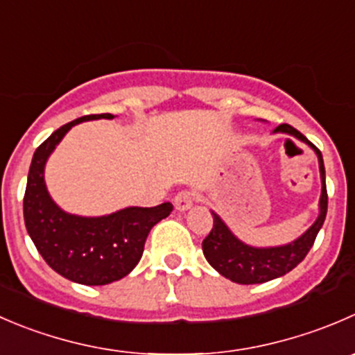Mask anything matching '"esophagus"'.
I'll list each match as a JSON object with an SVG mask.
<instances>
[{"instance_id":"obj_1","label":"esophagus","mask_w":355,"mask_h":355,"mask_svg":"<svg viewBox=\"0 0 355 355\" xmlns=\"http://www.w3.org/2000/svg\"><path fill=\"white\" fill-rule=\"evenodd\" d=\"M173 205H175V209H178V211H185V209H189L192 205H194V192L180 191L173 198Z\"/></svg>"}]
</instances>
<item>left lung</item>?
Segmentation results:
<instances>
[{
  "label": "left lung",
  "instance_id": "1",
  "mask_svg": "<svg viewBox=\"0 0 355 355\" xmlns=\"http://www.w3.org/2000/svg\"><path fill=\"white\" fill-rule=\"evenodd\" d=\"M274 132L286 133L297 137L302 142L309 144L315 150L319 159V171H321V199H319V216L307 232L302 234L297 241L284 246L274 248H253L237 239L229 227L222 222L215 211L213 215V229L202 241V253L206 260L216 272L237 284H260L272 281L276 277L284 276L293 270L311 251L318 232L324 223L326 211H328V192H326V171L322 163V154L312 142H309L298 130L290 125H279Z\"/></svg>",
  "mask_w": 355,
  "mask_h": 355
}]
</instances>
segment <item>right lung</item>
Wrapping results in <instances>:
<instances>
[{
  "mask_svg": "<svg viewBox=\"0 0 355 355\" xmlns=\"http://www.w3.org/2000/svg\"><path fill=\"white\" fill-rule=\"evenodd\" d=\"M102 118L114 116H83L55 130L34 153L24 194V222L43 260L65 279L86 286L128 276L142 258L150 229L173 209L171 202H163L154 208L132 206L105 216H78L55 205L44 184L48 156L72 126Z\"/></svg>",
  "mask_w": 355,
  "mask_h": 355,
  "instance_id": "right-lung-1",
  "label": "right lung"
}]
</instances>
